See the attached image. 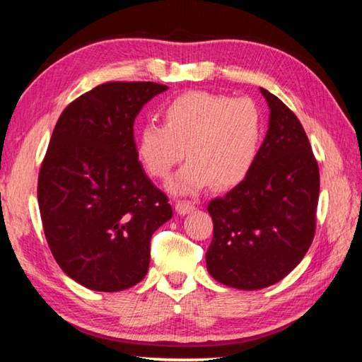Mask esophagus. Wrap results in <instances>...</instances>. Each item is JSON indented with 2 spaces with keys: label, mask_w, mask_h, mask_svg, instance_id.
Returning <instances> with one entry per match:
<instances>
[{
  "label": "esophagus",
  "mask_w": 362,
  "mask_h": 362,
  "mask_svg": "<svg viewBox=\"0 0 362 362\" xmlns=\"http://www.w3.org/2000/svg\"><path fill=\"white\" fill-rule=\"evenodd\" d=\"M193 210H194V204H191L189 201H177L175 202V211L179 215H187Z\"/></svg>",
  "instance_id": "esophagus-1"
}]
</instances>
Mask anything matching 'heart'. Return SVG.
<instances>
[{"mask_svg": "<svg viewBox=\"0 0 362 362\" xmlns=\"http://www.w3.org/2000/svg\"><path fill=\"white\" fill-rule=\"evenodd\" d=\"M163 117L165 125H143L136 153L148 174L165 180L187 148L189 160L171 182L174 193L193 194L211 183L232 188L250 174L264 136V115L252 98L193 90L174 98Z\"/></svg>", "mask_w": 362, "mask_h": 362, "instance_id": "heart-1", "label": "heart"}]
</instances>
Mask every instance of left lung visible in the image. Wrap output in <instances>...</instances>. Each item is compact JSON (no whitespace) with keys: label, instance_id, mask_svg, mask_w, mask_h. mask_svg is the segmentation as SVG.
I'll list each match as a JSON object with an SVG mask.
<instances>
[{"label":"left lung","instance_id":"8db88e82","mask_svg":"<svg viewBox=\"0 0 362 362\" xmlns=\"http://www.w3.org/2000/svg\"><path fill=\"white\" fill-rule=\"evenodd\" d=\"M270 108L267 136L243 182L210 201L207 270L221 284L259 290L293 270L315 235L320 173L295 112L260 88Z\"/></svg>","mask_w":362,"mask_h":362}]
</instances>
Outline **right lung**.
<instances>
[{
	"instance_id": "add662e5",
	"label": "right lung",
	"mask_w": 362,
	"mask_h": 362,
	"mask_svg": "<svg viewBox=\"0 0 362 362\" xmlns=\"http://www.w3.org/2000/svg\"><path fill=\"white\" fill-rule=\"evenodd\" d=\"M166 89L152 81L103 83L56 122L37 182L42 226L61 270L90 290L138 284L148 270L152 233L173 216L133 136L141 108Z\"/></svg>"
}]
</instances>
